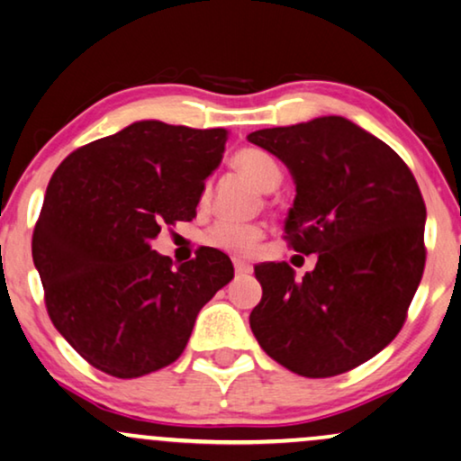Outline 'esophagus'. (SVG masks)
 <instances>
[{
	"label": "esophagus",
	"instance_id": "obj_1",
	"mask_svg": "<svg viewBox=\"0 0 461 461\" xmlns=\"http://www.w3.org/2000/svg\"><path fill=\"white\" fill-rule=\"evenodd\" d=\"M234 269H236V274H250V272H253V266H250V263H247V261L234 259Z\"/></svg>",
	"mask_w": 461,
	"mask_h": 461
}]
</instances>
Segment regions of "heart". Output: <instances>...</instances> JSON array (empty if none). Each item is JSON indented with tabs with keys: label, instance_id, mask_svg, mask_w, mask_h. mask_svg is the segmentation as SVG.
Instances as JSON below:
<instances>
[{
	"label": "heart",
	"instance_id": "heart-1",
	"mask_svg": "<svg viewBox=\"0 0 461 461\" xmlns=\"http://www.w3.org/2000/svg\"><path fill=\"white\" fill-rule=\"evenodd\" d=\"M234 167L247 175L259 189H274L282 179V168L278 159L269 156L267 151L257 147H244L234 156ZM266 230L259 223H231V221H219L208 227L204 242L214 250L225 255L244 257L253 253L257 244L263 240Z\"/></svg>",
	"mask_w": 461,
	"mask_h": 461
}]
</instances>
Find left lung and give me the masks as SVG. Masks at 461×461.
I'll use <instances>...</instances> for the list:
<instances>
[{
  "label": "left lung",
  "instance_id": "8db88e82",
  "mask_svg": "<svg viewBox=\"0 0 461 461\" xmlns=\"http://www.w3.org/2000/svg\"><path fill=\"white\" fill-rule=\"evenodd\" d=\"M250 143L280 158L297 195L285 240L318 255L294 278L288 263H261L263 297L250 329L269 358L303 377H333L388 346L426 266L420 185L398 153L346 118L263 128Z\"/></svg>",
  "mask_w": 461,
  "mask_h": 461
}]
</instances>
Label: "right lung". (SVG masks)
Here are the masks:
<instances>
[{
  "label": "right lung",
  "instance_id": "add662e5",
  "mask_svg": "<svg viewBox=\"0 0 461 461\" xmlns=\"http://www.w3.org/2000/svg\"><path fill=\"white\" fill-rule=\"evenodd\" d=\"M225 128L134 122L69 153L48 183L31 253L48 316L86 363L132 379L185 349L195 316L234 278L211 247L173 267L149 242L195 217Z\"/></svg>",
  "mask_w": 461,
  "mask_h": 461
}]
</instances>
